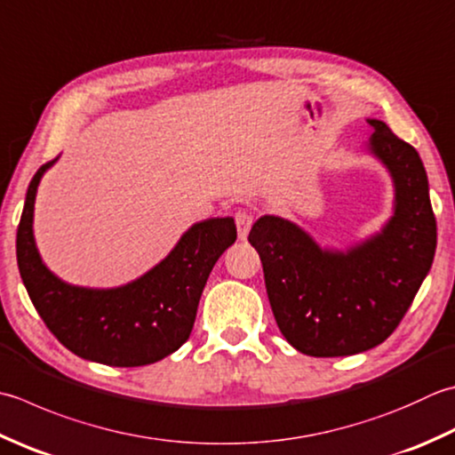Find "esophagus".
Returning a JSON list of instances; mask_svg holds the SVG:
<instances>
[{"instance_id": "obj_1", "label": "esophagus", "mask_w": 455, "mask_h": 455, "mask_svg": "<svg viewBox=\"0 0 455 455\" xmlns=\"http://www.w3.org/2000/svg\"><path fill=\"white\" fill-rule=\"evenodd\" d=\"M235 222H236V230H238V238L244 240L251 233V228L254 225V215L251 211H238L235 215Z\"/></svg>"}]
</instances>
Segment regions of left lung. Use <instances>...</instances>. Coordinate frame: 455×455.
<instances>
[{"mask_svg": "<svg viewBox=\"0 0 455 455\" xmlns=\"http://www.w3.org/2000/svg\"><path fill=\"white\" fill-rule=\"evenodd\" d=\"M371 151L395 180V217L347 254L322 251L304 230L262 217L248 235L262 260L275 323L291 347L309 357H347L390 337L432 268L435 217L428 177L418 151L385 122Z\"/></svg>", "mask_w": 455, "mask_h": 455, "instance_id": "1", "label": "left lung"}]
</instances>
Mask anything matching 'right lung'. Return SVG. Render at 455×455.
<instances>
[{"label":"right lung","mask_w":455,"mask_h":455,"mask_svg":"<svg viewBox=\"0 0 455 455\" xmlns=\"http://www.w3.org/2000/svg\"><path fill=\"white\" fill-rule=\"evenodd\" d=\"M47 162L29 183L17 227V266L35 309L57 339L86 361L144 367L189 339L212 266L236 240L235 219L193 225L162 264L114 290L68 286L52 275L33 240V207Z\"/></svg>","instance_id":"obj_1"}]
</instances>
